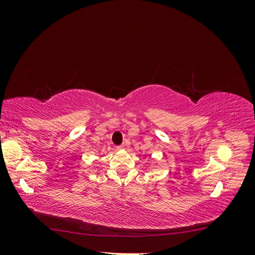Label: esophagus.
Masks as SVG:
<instances>
[{"label": "esophagus", "mask_w": 255, "mask_h": 255, "mask_svg": "<svg viewBox=\"0 0 255 255\" xmlns=\"http://www.w3.org/2000/svg\"><path fill=\"white\" fill-rule=\"evenodd\" d=\"M126 145H127L126 143H122V144H120V145H118V146H117V149H118V150H122V149H126Z\"/></svg>", "instance_id": "obj_1"}]
</instances>
